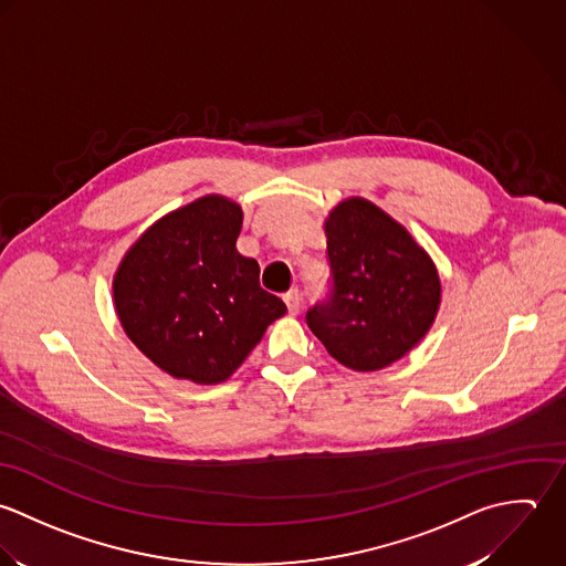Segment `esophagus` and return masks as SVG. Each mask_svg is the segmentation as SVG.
I'll return each instance as SVG.
<instances>
[{
	"label": "esophagus",
	"instance_id": "obj_1",
	"mask_svg": "<svg viewBox=\"0 0 566 566\" xmlns=\"http://www.w3.org/2000/svg\"><path fill=\"white\" fill-rule=\"evenodd\" d=\"M284 302H286L291 315H297V313H300V308H302V295H300L297 289H291L289 293H284Z\"/></svg>",
	"mask_w": 566,
	"mask_h": 566
}]
</instances>
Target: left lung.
Instances as JSON below:
<instances>
[{"label":"left lung","mask_w":566,"mask_h":566,"mask_svg":"<svg viewBox=\"0 0 566 566\" xmlns=\"http://www.w3.org/2000/svg\"><path fill=\"white\" fill-rule=\"evenodd\" d=\"M331 291L306 324L340 365L376 371L402 358L431 328L440 277L427 251L365 199L339 203L328 221Z\"/></svg>","instance_id":"8db88e82"}]
</instances>
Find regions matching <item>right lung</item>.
Wrapping results in <instances>:
<instances>
[{"mask_svg": "<svg viewBox=\"0 0 566 566\" xmlns=\"http://www.w3.org/2000/svg\"><path fill=\"white\" fill-rule=\"evenodd\" d=\"M242 210L203 197L150 227L114 280L124 333L157 367L199 385L227 380L286 304L235 251Z\"/></svg>", "mask_w": 566, "mask_h": 566, "instance_id": "add662e5", "label": "right lung"}]
</instances>
